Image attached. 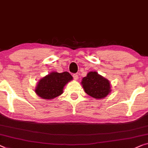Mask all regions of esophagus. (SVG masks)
<instances>
[{"mask_svg": "<svg viewBox=\"0 0 148 148\" xmlns=\"http://www.w3.org/2000/svg\"><path fill=\"white\" fill-rule=\"evenodd\" d=\"M73 78L77 80V79H78V75L76 74V73H74L73 74Z\"/></svg>", "mask_w": 148, "mask_h": 148, "instance_id": "obj_1", "label": "esophagus"}]
</instances>
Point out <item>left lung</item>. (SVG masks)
<instances>
[{"instance_id":"left-lung-1","label":"left lung","mask_w":148,"mask_h":148,"mask_svg":"<svg viewBox=\"0 0 148 148\" xmlns=\"http://www.w3.org/2000/svg\"><path fill=\"white\" fill-rule=\"evenodd\" d=\"M81 84L85 93L95 99H102L110 93V83L97 72H89L82 79Z\"/></svg>"}]
</instances>
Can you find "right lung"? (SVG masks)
I'll return each instance as SVG.
<instances>
[{"label":"right lung","instance_id":"add662e5","mask_svg":"<svg viewBox=\"0 0 148 148\" xmlns=\"http://www.w3.org/2000/svg\"><path fill=\"white\" fill-rule=\"evenodd\" d=\"M72 79L68 72H53L40 79L35 92L42 99H53L63 93L65 85Z\"/></svg>","mask_w":148,"mask_h":148}]
</instances>
